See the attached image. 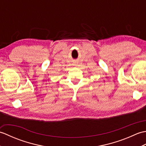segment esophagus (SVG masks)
<instances>
[{
  "mask_svg": "<svg viewBox=\"0 0 146 146\" xmlns=\"http://www.w3.org/2000/svg\"><path fill=\"white\" fill-rule=\"evenodd\" d=\"M74 65H75V66H77V63H75L74 64Z\"/></svg>",
  "mask_w": 146,
  "mask_h": 146,
  "instance_id": "1",
  "label": "esophagus"
}]
</instances>
